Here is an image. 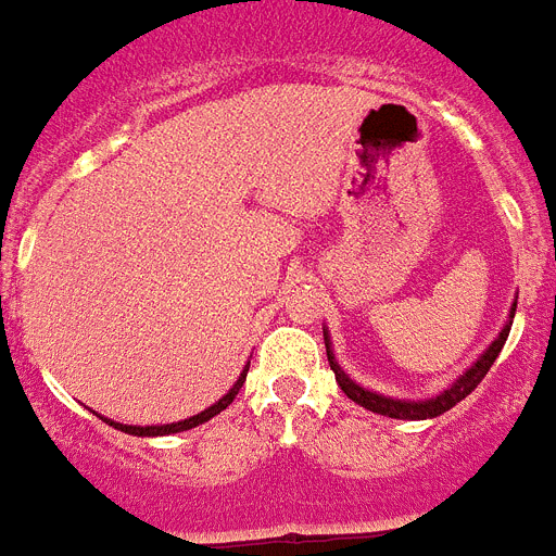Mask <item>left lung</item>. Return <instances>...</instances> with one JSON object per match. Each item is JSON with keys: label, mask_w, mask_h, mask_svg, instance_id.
Wrapping results in <instances>:
<instances>
[{"label": "left lung", "mask_w": 556, "mask_h": 556, "mask_svg": "<svg viewBox=\"0 0 556 556\" xmlns=\"http://www.w3.org/2000/svg\"><path fill=\"white\" fill-rule=\"evenodd\" d=\"M517 307V305H515ZM515 307H511V319H515ZM508 328H511V321H508L506 328H503V333L494 339L492 344H489V350L483 353V356L475 362L469 370L460 376L455 384L446 390V393H441L438 399H429V401H395V399H384V395L379 393H370V390H365V387L353 384V381L348 379L342 372V367L336 365L333 353H330V342H328V333H325V348H328V362H330V370L336 372V381H339V387L344 390V395H348L350 401H356V404H362L365 409H372V413L379 415H390V418H409V421H424V418H435V415L446 413V409H452L458 401H464L466 395L472 393L475 387L483 381V376L489 372V367L494 365V358H497V353L503 350V344H506V336H508Z\"/></svg>", "instance_id": "left-lung-1"}]
</instances>
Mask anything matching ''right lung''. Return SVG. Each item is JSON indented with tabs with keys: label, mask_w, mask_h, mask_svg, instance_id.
Returning <instances> with one entry per match:
<instances>
[{
	"label": "right lung",
	"mask_w": 556,
	"mask_h": 556,
	"mask_svg": "<svg viewBox=\"0 0 556 556\" xmlns=\"http://www.w3.org/2000/svg\"><path fill=\"white\" fill-rule=\"evenodd\" d=\"M245 372H249V370H242V376H240V379H237V384L231 387V390H228V393L223 395V399L217 401V404H214V407L203 409V413H198V415H191V418H186V421L166 424V427H127V424H115V421H106V418H104V421L110 424V427L121 429V432H129V435H172V432H184V429L198 427V424L208 421V418H214V415H217V413H223V409H226L228 404H231V401L237 399V393H240L242 381H245Z\"/></svg>",
	"instance_id": "right-lung-1"
}]
</instances>
